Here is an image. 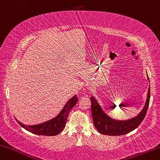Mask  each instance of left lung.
Masks as SVG:
<instances>
[{
	"label": "left lung",
	"instance_id": "left-lung-1",
	"mask_svg": "<svg viewBox=\"0 0 160 160\" xmlns=\"http://www.w3.org/2000/svg\"><path fill=\"white\" fill-rule=\"evenodd\" d=\"M150 99V87H149L145 105L137 117L126 121L112 119L103 110L94 97L90 98L92 102V114L96 128L101 134L109 136L124 135L133 131L141 124L146 116Z\"/></svg>",
	"mask_w": 160,
	"mask_h": 160
}]
</instances>
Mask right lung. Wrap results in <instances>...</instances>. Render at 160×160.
<instances>
[{
    "mask_svg": "<svg viewBox=\"0 0 160 160\" xmlns=\"http://www.w3.org/2000/svg\"><path fill=\"white\" fill-rule=\"evenodd\" d=\"M78 99L77 95L73 96L68 101L64 107L57 116L49 121L41 123V124L28 126V125L22 124L16 119L23 128L31 133L38 135H44V136H55L59 134L64 129L68 114L77 104Z\"/></svg>",
    "mask_w": 160,
    "mask_h": 160,
    "instance_id": "obj_1",
    "label": "right lung"
}]
</instances>
